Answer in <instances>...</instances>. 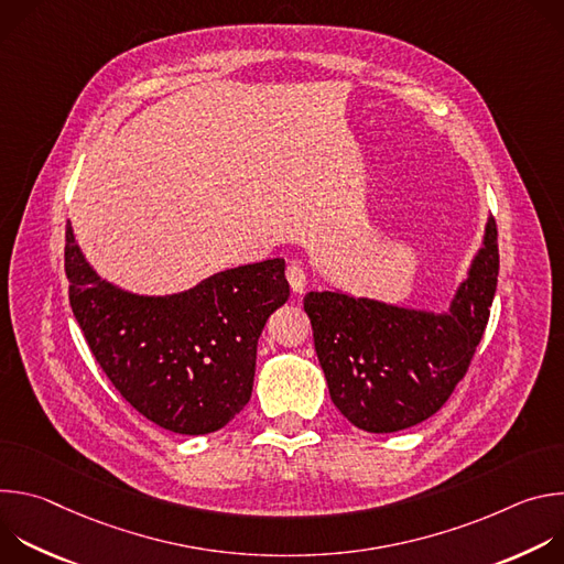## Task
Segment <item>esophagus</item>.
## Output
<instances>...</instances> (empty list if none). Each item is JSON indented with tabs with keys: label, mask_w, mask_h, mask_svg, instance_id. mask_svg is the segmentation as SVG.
<instances>
[{
	"label": "esophagus",
	"mask_w": 564,
	"mask_h": 564,
	"mask_svg": "<svg viewBox=\"0 0 564 564\" xmlns=\"http://www.w3.org/2000/svg\"><path fill=\"white\" fill-rule=\"evenodd\" d=\"M285 279H288V283H290V288H292L294 294H301V292L305 290L307 279H305V272H303V268H301L299 263H290V265H288Z\"/></svg>",
	"instance_id": "obj_1"
}]
</instances>
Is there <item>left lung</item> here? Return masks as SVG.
<instances>
[{
  "mask_svg": "<svg viewBox=\"0 0 564 564\" xmlns=\"http://www.w3.org/2000/svg\"><path fill=\"white\" fill-rule=\"evenodd\" d=\"M498 270V227L489 218L485 243L446 314L344 292L305 294L316 357L341 415L368 433L404 431L435 415L487 330Z\"/></svg>",
  "mask_w": 564,
  "mask_h": 564,
  "instance_id": "obj_1",
  "label": "left lung"
}]
</instances>
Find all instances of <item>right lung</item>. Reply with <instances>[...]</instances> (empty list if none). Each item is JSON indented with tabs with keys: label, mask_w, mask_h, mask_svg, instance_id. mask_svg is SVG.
Instances as JSON below:
<instances>
[{
	"label": "right lung",
	"mask_w": 564,
	"mask_h": 564,
	"mask_svg": "<svg viewBox=\"0 0 564 564\" xmlns=\"http://www.w3.org/2000/svg\"><path fill=\"white\" fill-rule=\"evenodd\" d=\"M64 270L96 361L140 415L205 435L243 411L265 321L290 296L283 259L218 272L181 294L140 296L102 281L66 225Z\"/></svg>",
	"instance_id": "right-lung-1"
}]
</instances>
